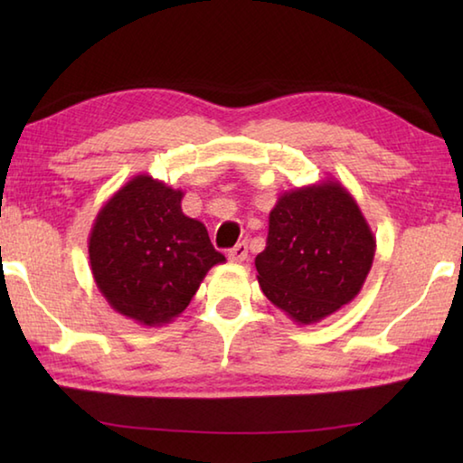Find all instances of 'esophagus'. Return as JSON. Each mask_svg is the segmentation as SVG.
I'll use <instances>...</instances> for the list:
<instances>
[{
	"mask_svg": "<svg viewBox=\"0 0 463 463\" xmlns=\"http://www.w3.org/2000/svg\"><path fill=\"white\" fill-rule=\"evenodd\" d=\"M247 255H249L247 242H239V245H234V247L229 250V260H231L232 263H242V261L247 260Z\"/></svg>",
	"mask_w": 463,
	"mask_h": 463,
	"instance_id": "obj_1",
	"label": "esophagus"
}]
</instances>
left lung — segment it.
<instances>
[{
  "label": "left lung",
  "mask_w": 463,
  "mask_h": 463,
  "mask_svg": "<svg viewBox=\"0 0 463 463\" xmlns=\"http://www.w3.org/2000/svg\"><path fill=\"white\" fill-rule=\"evenodd\" d=\"M375 237L336 179L284 192L269 213L268 242L255 257L271 304L298 325H315L364 288Z\"/></svg>",
  "instance_id": "left-lung-1"
}]
</instances>
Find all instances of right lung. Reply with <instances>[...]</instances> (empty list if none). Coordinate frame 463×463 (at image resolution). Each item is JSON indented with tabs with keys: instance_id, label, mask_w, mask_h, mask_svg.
<instances>
[{
	"instance_id": "obj_1",
	"label": "right lung",
	"mask_w": 463,
	"mask_h": 463,
	"mask_svg": "<svg viewBox=\"0 0 463 463\" xmlns=\"http://www.w3.org/2000/svg\"><path fill=\"white\" fill-rule=\"evenodd\" d=\"M182 190L140 174L96 216L90 265L109 307L145 326L182 315L210 268L224 263L200 221L182 213Z\"/></svg>"
}]
</instances>
